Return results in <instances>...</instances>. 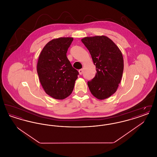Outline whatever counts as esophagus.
Returning a JSON list of instances; mask_svg holds the SVG:
<instances>
[{
  "mask_svg": "<svg viewBox=\"0 0 157 157\" xmlns=\"http://www.w3.org/2000/svg\"><path fill=\"white\" fill-rule=\"evenodd\" d=\"M79 73L80 75H82V73H83V69H79Z\"/></svg>",
  "mask_w": 157,
  "mask_h": 157,
  "instance_id": "esophagus-1",
  "label": "esophagus"
}]
</instances>
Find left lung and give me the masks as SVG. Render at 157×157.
Returning <instances> with one entry per match:
<instances>
[{"label": "left lung", "instance_id": "obj_1", "mask_svg": "<svg viewBox=\"0 0 157 157\" xmlns=\"http://www.w3.org/2000/svg\"><path fill=\"white\" fill-rule=\"evenodd\" d=\"M96 66L95 77L88 81L92 94L99 99L111 97L117 90L124 71V59L118 47L105 36L83 38Z\"/></svg>", "mask_w": 157, "mask_h": 157}]
</instances>
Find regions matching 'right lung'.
<instances>
[{"instance_id":"add662e5","label":"right lung","mask_w":157,"mask_h":157,"mask_svg":"<svg viewBox=\"0 0 157 157\" xmlns=\"http://www.w3.org/2000/svg\"><path fill=\"white\" fill-rule=\"evenodd\" d=\"M73 39H53L45 45L39 56L37 72L40 82L45 92L56 99H65L71 94L79 75L67 56Z\"/></svg>"}]
</instances>
